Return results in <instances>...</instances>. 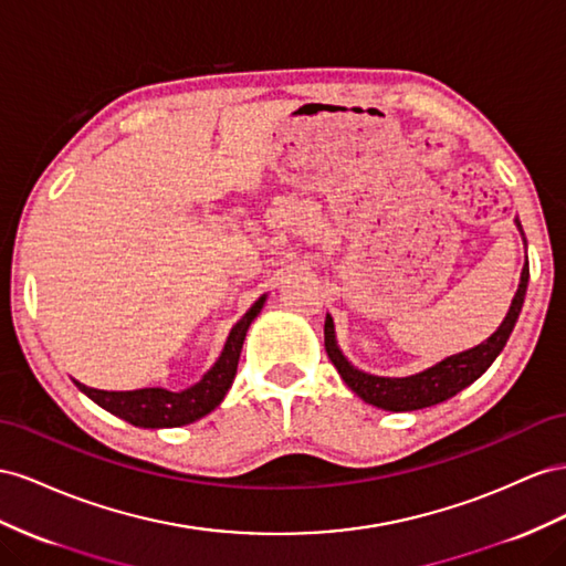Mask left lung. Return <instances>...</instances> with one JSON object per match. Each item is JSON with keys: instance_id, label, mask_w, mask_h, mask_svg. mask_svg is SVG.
<instances>
[{"instance_id": "1", "label": "left lung", "mask_w": 566, "mask_h": 566, "mask_svg": "<svg viewBox=\"0 0 566 566\" xmlns=\"http://www.w3.org/2000/svg\"><path fill=\"white\" fill-rule=\"evenodd\" d=\"M514 222L526 247L522 222L516 218ZM526 286H528V261L522 268L520 286H516V294L510 303L505 319L500 322V327L486 338V342H481L479 346L467 348L462 353L448 355V358H443L441 363H436L422 369V373L410 375V377H379V375L363 373V369L350 365L336 344L332 315H327L325 319V348L332 365L338 369V375H342L348 389L355 396H360L365 402H369V406L391 410V412H410V410L431 408L436 402H443L448 398H453L455 394H460L462 389H467V386L474 384L493 365L500 350H503L507 344V338L516 325V317L522 313Z\"/></svg>"}]
</instances>
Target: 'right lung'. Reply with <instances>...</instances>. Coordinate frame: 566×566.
I'll return each mask as SVG.
<instances>
[{
	"mask_svg": "<svg viewBox=\"0 0 566 566\" xmlns=\"http://www.w3.org/2000/svg\"><path fill=\"white\" fill-rule=\"evenodd\" d=\"M263 305L265 296L258 298L247 311V315L232 327L216 365L208 369L201 381L189 386L185 391H168L160 389V386L137 391H102L90 389V386L80 381H75V386L99 408L142 429H168L197 422V419L213 412L222 402V398L228 396L237 375L239 353L241 346H244L247 332L251 327V322L258 317V313L263 311Z\"/></svg>",
	"mask_w": 566,
	"mask_h": 566,
	"instance_id": "add662e5",
	"label": "right lung"
}]
</instances>
